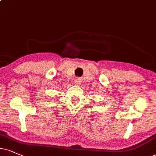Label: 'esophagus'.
<instances>
[{
    "mask_svg": "<svg viewBox=\"0 0 156 156\" xmlns=\"http://www.w3.org/2000/svg\"><path fill=\"white\" fill-rule=\"evenodd\" d=\"M80 83H81V80L80 79H76V80H75V83H76V85H80Z\"/></svg>",
    "mask_w": 156,
    "mask_h": 156,
    "instance_id": "1",
    "label": "esophagus"
}]
</instances>
